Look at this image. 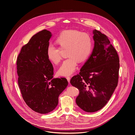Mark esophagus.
Masks as SVG:
<instances>
[{"label": "esophagus", "mask_w": 135, "mask_h": 135, "mask_svg": "<svg viewBox=\"0 0 135 135\" xmlns=\"http://www.w3.org/2000/svg\"><path fill=\"white\" fill-rule=\"evenodd\" d=\"M70 78H71L70 76H68L66 77V79H67V80H68V81L69 83H70Z\"/></svg>", "instance_id": "34e87169"}]
</instances>
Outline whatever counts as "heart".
<instances>
[{"instance_id": "b5f03b06", "label": "heart", "mask_w": 135, "mask_h": 135, "mask_svg": "<svg viewBox=\"0 0 135 135\" xmlns=\"http://www.w3.org/2000/svg\"><path fill=\"white\" fill-rule=\"evenodd\" d=\"M56 42L61 49H68L67 56L58 70L60 76H67L75 72L78 61L82 62L89 57L93 49V40L89 34L76 30L63 31L56 38ZM59 48L49 44L47 48L48 59L54 64H58L61 60Z\"/></svg>"}]
</instances>
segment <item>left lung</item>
<instances>
[{"label": "left lung", "mask_w": 135, "mask_h": 135, "mask_svg": "<svg viewBox=\"0 0 135 135\" xmlns=\"http://www.w3.org/2000/svg\"><path fill=\"white\" fill-rule=\"evenodd\" d=\"M95 41L92 54L70 80L79 90L76 103L85 112H97L102 109L118 85L119 60L118 53L108 37L93 30Z\"/></svg>", "instance_id": "obj_1"}]
</instances>
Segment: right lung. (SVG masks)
<instances>
[{
  "label": "right lung",
  "mask_w": 135,
  "mask_h": 135,
  "mask_svg": "<svg viewBox=\"0 0 135 135\" xmlns=\"http://www.w3.org/2000/svg\"><path fill=\"white\" fill-rule=\"evenodd\" d=\"M52 33L43 30L23 46L17 59L18 84L24 100L40 114L53 111L59 95L68 85L64 78H53L54 68L47 56Z\"/></svg>",
  "instance_id": "add662e5"
}]
</instances>
